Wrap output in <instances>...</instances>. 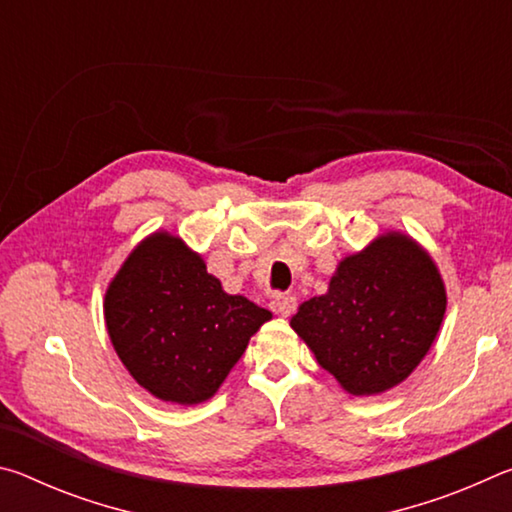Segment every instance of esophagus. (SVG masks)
Masks as SVG:
<instances>
[{"instance_id": "esophagus-1", "label": "esophagus", "mask_w": 512, "mask_h": 512, "mask_svg": "<svg viewBox=\"0 0 512 512\" xmlns=\"http://www.w3.org/2000/svg\"><path fill=\"white\" fill-rule=\"evenodd\" d=\"M298 307V300L293 296H284V293H277V296L271 300V309L275 311L277 316H291L293 311Z\"/></svg>"}]
</instances>
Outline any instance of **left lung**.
Listing matches in <instances>:
<instances>
[{
  "mask_svg": "<svg viewBox=\"0 0 512 512\" xmlns=\"http://www.w3.org/2000/svg\"><path fill=\"white\" fill-rule=\"evenodd\" d=\"M445 309L431 255L402 232H386L341 259L327 293L302 302L291 327L350 395H377L418 368Z\"/></svg>",
  "mask_w": 512,
  "mask_h": 512,
  "instance_id": "1",
  "label": "left lung"
}]
</instances>
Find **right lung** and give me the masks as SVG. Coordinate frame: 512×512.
Returning <instances> with one entry per match:
<instances>
[{"label":"right lung","mask_w":512,"mask_h":512,"mask_svg":"<svg viewBox=\"0 0 512 512\" xmlns=\"http://www.w3.org/2000/svg\"><path fill=\"white\" fill-rule=\"evenodd\" d=\"M112 348L162 402L198 404L219 391L273 314L225 293L180 237L153 232L135 246L103 300Z\"/></svg>","instance_id":"obj_1"}]
</instances>
